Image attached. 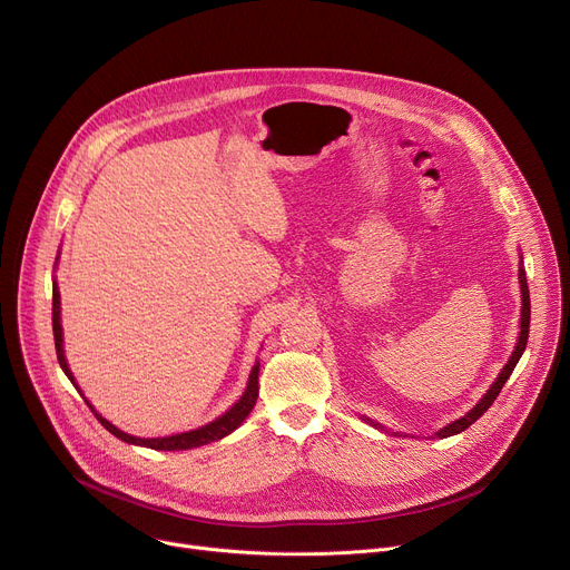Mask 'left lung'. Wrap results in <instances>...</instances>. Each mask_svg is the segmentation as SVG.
<instances>
[{"mask_svg": "<svg viewBox=\"0 0 570 570\" xmlns=\"http://www.w3.org/2000/svg\"><path fill=\"white\" fill-rule=\"evenodd\" d=\"M518 279H520V291H522V314H520V336H518V344H515V351H513V355H511V360L507 362V366L502 368V373L498 375V381L492 383V387L485 392V396L465 414V416H461V420H456V422H451L449 426H444L442 431H438L435 435L438 438H449V435H456V433H461V431H465L468 426H472L479 416L492 405V401H495L498 396H500V392H502V387H504V383L509 381V375L513 373V368H515V364H518V360H520V355L524 353V346H527V336H529V318H532V314H529V288H527V277H524V271H522V265H520V273H518ZM368 422V420H366ZM373 424V422H371ZM373 426H377V424H373Z\"/></svg>", "mask_w": 570, "mask_h": 570, "instance_id": "obj_1", "label": "left lung"}]
</instances>
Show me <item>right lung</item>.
Instances as JSON below:
<instances>
[{
	"label": "right lung",
	"mask_w": 570,
	"mask_h": 570,
	"mask_svg": "<svg viewBox=\"0 0 570 570\" xmlns=\"http://www.w3.org/2000/svg\"><path fill=\"white\" fill-rule=\"evenodd\" d=\"M59 314H61V307H59V288H57V282H55V286H52V330H55V348H57L59 366H61L63 373L70 377V383H75V381H72V373H70V368H68V364H66V357H63V348H61L63 338H61V316H59ZM256 399H258V364H254V368H252V373H249V383H247V390H245V394L240 396V401H238L229 412H224V414L219 416V420H215V422H210V424H206V426H202V429H197V431L178 433V435H169V438H150V440L132 438V435L119 431L117 426H111L107 420H102V416L91 407L89 401H87V405L94 410L96 420H98L111 435H117L119 440H124V442H128V444L148 446V449L176 451V449L202 446V444H208V442H215V440H219V438H224V435H229L232 431H236V429L245 422V416L252 412Z\"/></svg>",
	"instance_id": "obj_1"
}]
</instances>
